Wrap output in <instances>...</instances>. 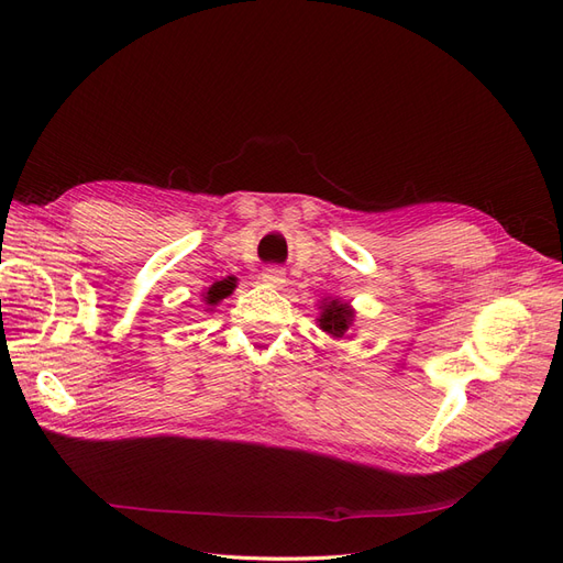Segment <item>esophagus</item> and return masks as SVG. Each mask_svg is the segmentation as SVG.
Returning a JSON list of instances; mask_svg holds the SVG:
<instances>
[{
  "label": "esophagus",
  "mask_w": 563,
  "mask_h": 563,
  "mask_svg": "<svg viewBox=\"0 0 563 563\" xmlns=\"http://www.w3.org/2000/svg\"><path fill=\"white\" fill-rule=\"evenodd\" d=\"M263 282L269 284V286H275V288H282L286 284V272L277 265H272L263 272Z\"/></svg>",
  "instance_id": "obj_1"
}]
</instances>
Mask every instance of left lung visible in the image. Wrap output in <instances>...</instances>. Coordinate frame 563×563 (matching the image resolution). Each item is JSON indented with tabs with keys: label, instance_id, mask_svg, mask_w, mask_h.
Returning a JSON list of instances; mask_svg holds the SVG:
<instances>
[{
	"label": "left lung",
	"instance_id": "obj_1",
	"mask_svg": "<svg viewBox=\"0 0 563 563\" xmlns=\"http://www.w3.org/2000/svg\"><path fill=\"white\" fill-rule=\"evenodd\" d=\"M319 321V329L327 331L333 338H343L347 333V329L352 327L354 321V310L350 308V302L343 300H321V317Z\"/></svg>",
	"mask_w": 563,
	"mask_h": 563
}]
</instances>
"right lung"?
Instances as JSON below:
<instances>
[{
	"mask_svg": "<svg viewBox=\"0 0 563 563\" xmlns=\"http://www.w3.org/2000/svg\"><path fill=\"white\" fill-rule=\"evenodd\" d=\"M234 288H236V279L234 277L220 279V282L209 286V291H203V302H207L209 308H213V305H218L220 300L228 298L234 291Z\"/></svg>",
	"mask_w": 563,
	"mask_h": 563,
	"instance_id": "obj_1",
	"label": "right lung"
}]
</instances>
